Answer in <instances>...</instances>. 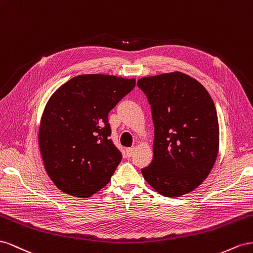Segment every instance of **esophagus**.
<instances>
[{
	"label": "esophagus",
	"instance_id": "obj_1",
	"mask_svg": "<svg viewBox=\"0 0 253 253\" xmlns=\"http://www.w3.org/2000/svg\"><path fill=\"white\" fill-rule=\"evenodd\" d=\"M134 150H135V147H129V148H127L126 149V156L128 158L131 157L133 155V153H134Z\"/></svg>",
	"mask_w": 253,
	"mask_h": 253
}]
</instances>
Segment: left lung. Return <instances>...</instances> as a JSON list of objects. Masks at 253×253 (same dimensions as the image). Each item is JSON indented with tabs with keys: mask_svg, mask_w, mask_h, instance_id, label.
<instances>
[{
	"mask_svg": "<svg viewBox=\"0 0 253 253\" xmlns=\"http://www.w3.org/2000/svg\"><path fill=\"white\" fill-rule=\"evenodd\" d=\"M138 85L155 126L154 158L142 175L163 196H182L204 182L217 158L215 105L203 84L181 72L143 77Z\"/></svg>",
	"mask_w": 253,
	"mask_h": 253,
	"instance_id": "obj_1",
	"label": "left lung"
}]
</instances>
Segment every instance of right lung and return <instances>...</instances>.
<instances>
[{
	"mask_svg": "<svg viewBox=\"0 0 253 253\" xmlns=\"http://www.w3.org/2000/svg\"><path fill=\"white\" fill-rule=\"evenodd\" d=\"M135 86L134 78L85 74L57 89L42 113L38 142L48 177L63 193L92 196L122 160L108 113Z\"/></svg>",
	"mask_w": 253,
	"mask_h": 253,
	"instance_id": "1",
	"label": "right lung"
}]
</instances>
